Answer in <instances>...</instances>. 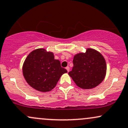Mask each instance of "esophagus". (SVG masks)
Listing matches in <instances>:
<instances>
[{
    "label": "esophagus",
    "instance_id": "obj_1",
    "mask_svg": "<svg viewBox=\"0 0 128 128\" xmlns=\"http://www.w3.org/2000/svg\"><path fill=\"white\" fill-rule=\"evenodd\" d=\"M66 70H67V72H69V71H70V67H68V66H67V67H66Z\"/></svg>",
    "mask_w": 128,
    "mask_h": 128
}]
</instances>
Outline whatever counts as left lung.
<instances>
[{
  "label": "left lung",
  "instance_id": "obj_1",
  "mask_svg": "<svg viewBox=\"0 0 128 128\" xmlns=\"http://www.w3.org/2000/svg\"><path fill=\"white\" fill-rule=\"evenodd\" d=\"M73 62V67L68 74L81 88H94L105 78L106 61L102 55L94 49H88L85 53L76 55Z\"/></svg>",
  "mask_w": 128,
  "mask_h": 128
}]
</instances>
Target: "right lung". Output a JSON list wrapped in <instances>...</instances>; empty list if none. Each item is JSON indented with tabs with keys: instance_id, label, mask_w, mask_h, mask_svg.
<instances>
[{
	"instance_id": "right-lung-1",
	"label": "right lung",
	"mask_w": 128,
	"mask_h": 128,
	"mask_svg": "<svg viewBox=\"0 0 128 128\" xmlns=\"http://www.w3.org/2000/svg\"><path fill=\"white\" fill-rule=\"evenodd\" d=\"M22 72L29 85L39 91L48 92L54 88L60 77L67 71L61 67L59 60L54 59L52 52L38 49L26 58Z\"/></svg>"
}]
</instances>
